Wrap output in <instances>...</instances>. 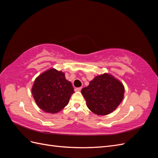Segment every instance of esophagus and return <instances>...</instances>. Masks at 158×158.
I'll return each mask as SVG.
<instances>
[{"label": "esophagus", "instance_id": "obj_1", "mask_svg": "<svg viewBox=\"0 0 158 158\" xmlns=\"http://www.w3.org/2000/svg\"><path fill=\"white\" fill-rule=\"evenodd\" d=\"M82 89V88L81 87H79V88H75V91L76 92H80V91Z\"/></svg>", "mask_w": 158, "mask_h": 158}]
</instances>
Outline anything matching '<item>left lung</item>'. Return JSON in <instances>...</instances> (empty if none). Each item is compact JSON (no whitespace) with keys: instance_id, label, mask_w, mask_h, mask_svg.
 <instances>
[{"instance_id":"obj_1","label":"left lung","mask_w":158,"mask_h":158,"mask_svg":"<svg viewBox=\"0 0 158 158\" xmlns=\"http://www.w3.org/2000/svg\"><path fill=\"white\" fill-rule=\"evenodd\" d=\"M91 111L106 115L116 109L123 99L125 88L113 76L103 74L94 78L81 90Z\"/></svg>"}]
</instances>
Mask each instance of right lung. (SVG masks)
Here are the masks:
<instances>
[{
    "instance_id": "1",
    "label": "right lung",
    "mask_w": 158,
    "mask_h": 158,
    "mask_svg": "<svg viewBox=\"0 0 158 158\" xmlns=\"http://www.w3.org/2000/svg\"><path fill=\"white\" fill-rule=\"evenodd\" d=\"M31 92L40 109L49 113H56L68 105L74 92L71 82L64 73L51 69L35 80Z\"/></svg>"
}]
</instances>
